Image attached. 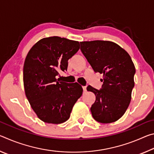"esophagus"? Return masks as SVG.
Segmentation results:
<instances>
[{
  "instance_id": "obj_1",
  "label": "esophagus",
  "mask_w": 154,
  "mask_h": 154,
  "mask_svg": "<svg viewBox=\"0 0 154 154\" xmlns=\"http://www.w3.org/2000/svg\"><path fill=\"white\" fill-rule=\"evenodd\" d=\"M83 90L84 92H85L86 91V86H83Z\"/></svg>"
}]
</instances>
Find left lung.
I'll list each match as a JSON object with an SVG mask.
<instances>
[{
	"label": "left lung",
	"mask_w": 154,
	"mask_h": 154,
	"mask_svg": "<svg viewBox=\"0 0 154 154\" xmlns=\"http://www.w3.org/2000/svg\"><path fill=\"white\" fill-rule=\"evenodd\" d=\"M80 49L94 72L103 74L102 88L88 85L96 100L90 108L93 118L109 124L122 118L129 106L134 86L135 67L127 51L108 41L80 42Z\"/></svg>",
	"instance_id": "8db88e82"
}]
</instances>
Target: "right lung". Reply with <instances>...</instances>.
Masks as SVG:
<instances>
[{
	"label": "right lung",
	"mask_w": 154,
	"mask_h": 154,
	"mask_svg": "<svg viewBox=\"0 0 154 154\" xmlns=\"http://www.w3.org/2000/svg\"><path fill=\"white\" fill-rule=\"evenodd\" d=\"M79 49L78 41L50 36L38 41L28 51L23 69L25 94L36 116L45 123L68 120L82 95L79 83L56 79L58 71H66L68 60Z\"/></svg>",
	"instance_id": "add662e5"
}]
</instances>
